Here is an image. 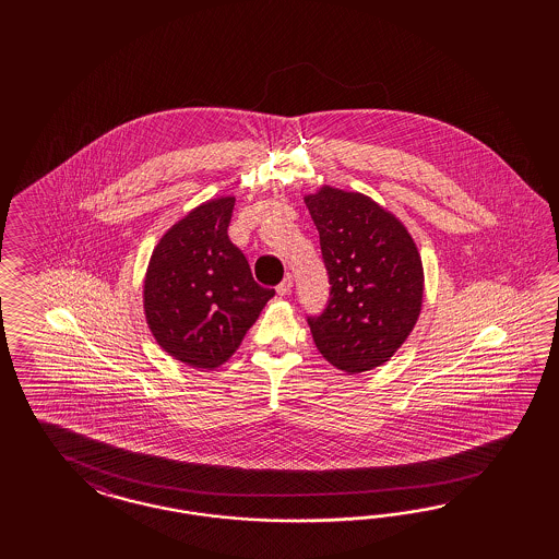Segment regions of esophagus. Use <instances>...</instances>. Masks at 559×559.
<instances>
[{"instance_id": "34e87169", "label": "esophagus", "mask_w": 559, "mask_h": 559, "mask_svg": "<svg viewBox=\"0 0 559 559\" xmlns=\"http://www.w3.org/2000/svg\"><path fill=\"white\" fill-rule=\"evenodd\" d=\"M290 288H293V276L287 274V276L283 278V283L276 287V293H278L281 297H287V295H290Z\"/></svg>"}]
</instances>
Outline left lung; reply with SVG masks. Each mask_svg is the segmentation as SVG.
I'll return each mask as SVG.
<instances>
[{
    "mask_svg": "<svg viewBox=\"0 0 559 559\" xmlns=\"http://www.w3.org/2000/svg\"><path fill=\"white\" fill-rule=\"evenodd\" d=\"M320 231L330 304L309 330L344 372L385 365L420 318L424 266L406 225L371 197L322 185L304 197Z\"/></svg>",
    "mask_w": 559,
    "mask_h": 559,
    "instance_id": "1",
    "label": "left lung"
}]
</instances>
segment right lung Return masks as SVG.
<instances>
[{"label": "right lung", "instance_id": "right-lung-1", "mask_svg": "<svg viewBox=\"0 0 559 559\" xmlns=\"http://www.w3.org/2000/svg\"><path fill=\"white\" fill-rule=\"evenodd\" d=\"M234 204V194H221L176 221L153 248L143 278L153 338L199 371L225 365L274 297L255 283L246 255L227 237Z\"/></svg>", "mask_w": 559, "mask_h": 559}]
</instances>
